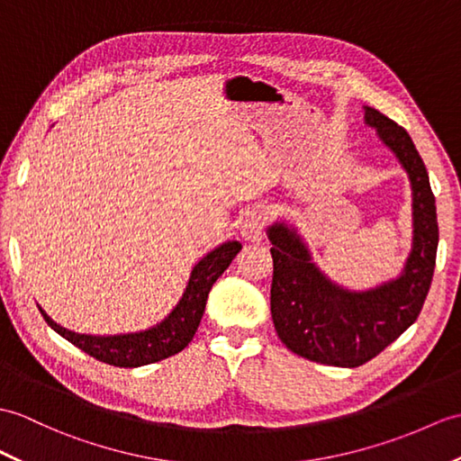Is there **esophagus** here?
I'll list each match as a JSON object with an SVG mask.
<instances>
[{
    "label": "esophagus",
    "mask_w": 461,
    "mask_h": 461,
    "mask_svg": "<svg viewBox=\"0 0 461 461\" xmlns=\"http://www.w3.org/2000/svg\"><path fill=\"white\" fill-rule=\"evenodd\" d=\"M265 235V213L259 208H253L245 213L241 223V238L245 241H261Z\"/></svg>",
    "instance_id": "1"
}]
</instances>
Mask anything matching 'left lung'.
Listing matches in <instances>:
<instances>
[{"label": "left lung", "mask_w": 461, "mask_h": 461, "mask_svg": "<svg viewBox=\"0 0 461 461\" xmlns=\"http://www.w3.org/2000/svg\"><path fill=\"white\" fill-rule=\"evenodd\" d=\"M363 122L375 130L411 182L412 245L401 273L353 291L320 269L294 223L276 220L267 226L276 334L296 356L334 367L363 366L414 324L432 283L438 249L436 200L411 135L377 110L363 105Z\"/></svg>", "instance_id": "left-lung-1"}]
</instances>
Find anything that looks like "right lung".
Wrapping results in <instances>:
<instances>
[{
	"mask_svg": "<svg viewBox=\"0 0 461 461\" xmlns=\"http://www.w3.org/2000/svg\"><path fill=\"white\" fill-rule=\"evenodd\" d=\"M240 251V241H223L218 248L208 251L192 267L186 288L176 306L160 322L147 330L113 336L78 334V331H72L57 324L41 306L39 310L42 318L47 320V324L59 336L68 339L72 346L80 348L98 361L110 363V366L115 367L149 366V363H157L160 359L175 356V353L182 351L190 344L200 326L202 314H204L212 285L228 269L233 257Z\"/></svg>",
	"mask_w": 461,
	"mask_h": 461,
	"instance_id": "1",
	"label": "right lung"
}]
</instances>
